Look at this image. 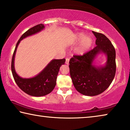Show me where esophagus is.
<instances>
[{
  "instance_id": "esophagus-1",
  "label": "esophagus",
  "mask_w": 130,
  "mask_h": 130,
  "mask_svg": "<svg viewBox=\"0 0 130 130\" xmlns=\"http://www.w3.org/2000/svg\"><path fill=\"white\" fill-rule=\"evenodd\" d=\"M69 58H66V61H65L66 64L69 65Z\"/></svg>"
}]
</instances>
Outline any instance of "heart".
<instances>
[{
    "label": "heart",
    "mask_w": 130,
    "mask_h": 130,
    "mask_svg": "<svg viewBox=\"0 0 130 130\" xmlns=\"http://www.w3.org/2000/svg\"><path fill=\"white\" fill-rule=\"evenodd\" d=\"M75 42L80 41L79 47L77 48V53L79 54H83L90 49L93 44V39L90 36L85 37V34L82 32L77 33L75 36Z\"/></svg>",
    "instance_id": "b5f03b06"
}]
</instances>
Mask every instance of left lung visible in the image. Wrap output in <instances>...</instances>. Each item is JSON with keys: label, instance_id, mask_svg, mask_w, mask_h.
<instances>
[{"label": "left lung", "instance_id": "8db88e82", "mask_svg": "<svg viewBox=\"0 0 130 130\" xmlns=\"http://www.w3.org/2000/svg\"><path fill=\"white\" fill-rule=\"evenodd\" d=\"M96 37V46L83 55H73L69 61V71L73 84L77 92L86 96L98 95L105 91L111 84L116 71V51L107 37L92 31ZM107 56L103 67L92 64L99 53Z\"/></svg>", "mask_w": 130, "mask_h": 130}]
</instances>
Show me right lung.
Segmentation results:
<instances>
[{"label": "right lung", "instance_id": "obj_1", "mask_svg": "<svg viewBox=\"0 0 130 130\" xmlns=\"http://www.w3.org/2000/svg\"><path fill=\"white\" fill-rule=\"evenodd\" d=\"M44 24H40L25 32L17 42L11 59V68L13 78L16 84L23 92L30 96L40 97L49 94L55 88L60 67L65 64V59H53L37 76L31 78H22L15 72L14 57L17 46L20 41L27 37L40 32L44 28Z\"/></svg>", "mask_w": 130, "mask_h": 130}]
</instances>
